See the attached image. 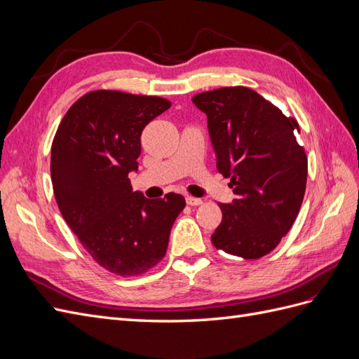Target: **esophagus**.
I'll use <instances>...</instances> for the list:
<instances>
[{
	"mask_svg": "<svg viewBox=\"0 0 359 359\" xmlns=\"http://www.w3.org/2000/svg\"><path fill=\"white\" fill-rule=\"evenodd\" d=\"M186 202H187V205H190V206H198V205H202V199H199V198H194V196H187V198H186Z\"/></svg>",
	"mask_w": 359,
	"mask_h": 359,
	"instance_id": "1",
	"label": "esophagus"
}]
</instances>
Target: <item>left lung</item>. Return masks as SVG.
<instances>
[{
	"label": "left lung",
	"mask_w": 359,
	"mask_h": 359,
	"mask_svg": "<svg viewBox=\"0 0 359 359\" xmlns=\"http://www.w3.org/2000/svg\"><path fill=\"white\" fill-rule=\"evenodd\" d=\"M208 118L217 169L236 199L219 203L223 219L211 243L224 253L260 259L297 220L309 161L297 142L299 124L255 90L224 86L193 97Z\"/></svg>",
	"instance_id": "obj_1"
}]
</instances>
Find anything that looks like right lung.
I'll use <instances>...</instances> for the list:
<instances>
[{"mask_svg":"<svg viewBox=\"0 0 359 359\" xmlns=\"http://www.w3.org/2000/svg\"><path fill=\"white\" fill-rule=\"evenodd\" d=\"M170 104L157 95L91 91L72 104L53 137L50 178L58 208L90 256L116 276L154 268L186 206L177 193L147 199L128 180L137 170L142 130Z\"/></svg>","mask_w":359,"mask_h":359,"instance_id":"right-lung-1","label":"right lung"}]
</instances>
